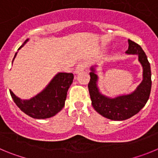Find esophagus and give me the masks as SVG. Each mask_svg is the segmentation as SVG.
<instances>
[{
    "mask_svg": "<svg viewBox=\"0 0 158 158\" xmlns=\"http://www.w3.org/2000/svg\"><path fill=\"white\" fill-rule=\"evenodd\" d=\"M88 66V62H82L78 64L77 66L76 69H75V73H79L80 72H82L84 69H85L86 67Z\"/></svg>",
    "mask_w": 158,
    "mask_h": 158,
    "instance_id": "34e87169",
    "label": "esophagus"
}]
</instances>
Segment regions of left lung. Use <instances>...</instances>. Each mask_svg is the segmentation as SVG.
<instances>
[{
    "label": "left lung",
    "mask_w": 158,
    "mask_h": 158,
    "mask_svg": "<svg viewBox=\"0 0 158 158\" xmlns=\"http://www.w3.org/2000/svg\"><path fill=\"white\" fill-rule=\"evenodd\" d=\"M128 44L129 47L126 54L138 55L143 69L142 81L135 91L114 98L104 96L97 86L98 76L94 66L91 67V72L89 73L90 81L88 87L93 107L102 116L111 120H125L136 115L146 105L151 91V70L147 57L139 44L130 40H128Z\"/></svg>",
    "instance_id": "1"
}]
</instances>
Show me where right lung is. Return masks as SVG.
I'll use <instances>...</instances> for the list:
<instances>
[{
    "instance_id": "obj_1",
    "label": "right lung",
    "mask_w": 158,
    "mask_h": 158,
    "mask_svg": "<svg viewBox=\"0 0 158 158\" xmlns=\"http://www.w3.org/2000/svg\"><path fill=\"white\" fill-rule=\"evenodd\" d=\"M23 43L18 50L28 41ZM17 52L14 56L12 62ZM73 80V74L68 73H58L43 91L29 100H21L11 90L10 94L15 104L26 115L31 118L42 119L54 116L63 108L66 100L67 92Z\"/></svg>"
}]
</instances>
